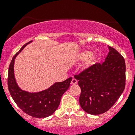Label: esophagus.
I'll list each match as a JSON object with an SVG mask.
<instances>
[{"instance_id":"obj_1","label":"esophagus","mask_w":135,"mask_h":135,"mask_svg":"<svg viewBox=\"0 0 135 135\" xmlns=\"http://www.w3.org/2000/svg\"><path fill=\"white\" fill-rule=\"evenodd\" d=\"M78 83V80H76V79L75 78H73V80H72L71 82H70V84H72V85H75V84H76Z\"/></svg>"}]
</instances>
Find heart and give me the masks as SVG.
<instances>
[{
    "mask_svg": "<svg viewBox=\"0 0 135 135\" xmlns=\"http://www.w3.org/2000/svg\"><path fill=\"white\" fill-rule=\"evenodd\" d=\"M91 55H92L91 51H84L79 54L78 57V60H80V61H86V60H87L91 56ZM95 61H96V57H95L90 58V59L88 60V61H87V65H88V66H90V65H91L92 64H93L94 62H95Z\"/></svg>",
    "mask_w": 135,
    "mask_h": 135,
    "instance_id": "b5f03b06",
    "label": "heart"
}]
</instances>
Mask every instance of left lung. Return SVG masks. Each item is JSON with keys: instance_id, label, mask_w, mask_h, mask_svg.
Segmentation results:
<instances>
[{"instance_id": "obj_1", "label": "left lung", "mask_w": 135, "mask_h": 135, "mask_svg": "<svg viewBox=\"0 0 135 135\" xmlns=\"http://www.w3.org/2000/svg\"><path fill=\"white\" fill-rule=\"evenodd\" d=\"M109 52L102 64L85 69L74 78L81 88V108L89 114L106 112L118 100L126 87V62L122 55L108 46Z\"/></svg>"}]
</instances>
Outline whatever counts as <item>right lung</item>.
Here are the masks:
<instances>
[{
	"mask_svg": "<svg viewBox=\"0 0 135 135\" xmlns=\"http://www.w3.org/2000/svg\"><path fill=\"white\" fill-rule=\"evenodd\" d=\"M31 42L23 45L12 58L8 74V87L12 99L22 111L35 118H46L57 109L61 97L69 89L73 78L70 77L62 82L55 83L48 89L38 93H28L21 90L15 80L14 59L21 50Z\"/></svg>",
	"mask_w": 135,
	"mask_h": 135,
	"instance_id": "right-lung-1",
	"label": "right lung"
}]
</instances>
